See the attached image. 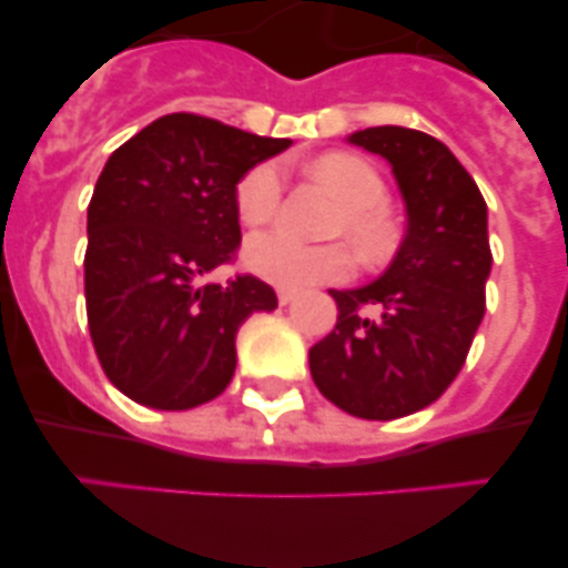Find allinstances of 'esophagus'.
Returning <instances> with one entry per match:
<instances>
[{
    "mask_svg": "<svg viewBox=\"0 0 568 568\" xmlns=\"http://www.w3.org/2000/svg\"><path fill=\"white\" fill-rule=\"evenodd\" d=\"M275 295H278V304L281 306H287V304H293V301H295L293 290H278V293H275Z\"/></svg>",
    "mask_w": 568,
    "mask_h": 568,
    "instance_id": "esophagus-1",
    "label": "esophagus"
}]
</instances>
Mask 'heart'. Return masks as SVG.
Segmentation results:
<instances>
[{
  "label": "heart",
  "mask_w": 568,
  "mask_h": 568,
  "mask_svg": "<svg viewBox=\"0 0 568 568\" xmlns=\"http://www.w3.org/2000/svg\"><path fill=\"white\" fill-rule=\"evenodd\" d=\"M312 175L326 183L339 200L343 212L332 225V234L345 236L362 258L379 262L393 251L396 229L387 214L385 178L365 159L351 153H326L312 161ZM284 197V166L267 159L245 170L236 181L234 209L242 225L256 229L275 217ZM245 264L256 275L284 290H304L315 284H334L354 270L348 247L304 245L284 231H264L247 240Z\"/></svg>",
  "instance_id": "heart-1"
}]
</instances>
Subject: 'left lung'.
<instances>
[{
    "instance_id": "8db88e82",
    "label": "left lung",
    "mask_w": 568,
    "mask_h": 568,
    "mask_svg": "<svg viewBox=\"0 0 568 568\" xmlns=\"http://www.w3.org/2000/svg\"><path fill=\"white\" fill-rule=\"evenodd\" d=\"M348 142L390 161L407 236L379 281L332 290L337 326L310 348V371L348 415L393 420L437 402L466 365L494 258L488 206L466 166L429 133L382 125Z\"/></svg>"
}]
</instances>
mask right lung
<instances>
[{
  "label": "right lung",
  "instance_id": "right-lung-1",
  "mask_svg": "<svg viewBox=\"0 0 568 568\" xmlns=\"http://www.w3.org/2000/svg\"><path fill=\"white\" fill-rule=\"evenodd\" d=\"M290 139L166 113L116 148L89 203L85 315L116 390L155 409L217 398L236 368V332L278 306L251 273L206 275L242 242L236 181Z\"/></svg>",
  "mask_w": 568,
  "mask_h": 568
}]
</instances>
